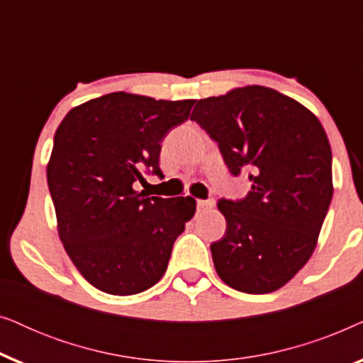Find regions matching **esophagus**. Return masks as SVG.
I'll return each instance as SVG.
<instances>
[{
  "label": "esophagus",
  "mask_w": 363,
  "mask_h": 363,
  "mask_svg": "<svg viewBox=\"0 0 363 363\" xmlns=\"http://www.w3.org/2000/svg\"><path fill=\"white\" fill-rule=\"evenodd\" d=\"M215 206V200H198V211H210Z\"/></svg>",
  "instance_id": "1"
}]
</instances>
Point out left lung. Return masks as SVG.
Returning <instances> with one entry per match:
<instances>
[{
	"label": "left lung",
	"instance_id": "obj_1",
	"mask_svg": "<svg viewBox=\"0 0 363 363\" xmlns=\"http://www.w3.org/2000/svg\"><path fill=\"white\" fill-rule=\"evenodd\" d=\"M228 168L250 173L242 200L218 201L225 236L211 245L221 281L246 294L281 289L314 252L329 210L332 150L314 113L264 86L200 99L191 112Z\"/></svg>",
	"mask_w": 363,
	"mask_h": 363
}]
</instances>
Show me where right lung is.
Here are the masks:
<instances>
[{"label": "right lung", "mask_w": 363, "mask_h": 363, "mask_svg": "<svg viewBox=\"0 0 363 363\" xmlns=\"http://www.w3.org/2000/svg\"><path fill=\"white\" fill-rule=\"evenodd\" d=\"M193 104L112 92L71 108L57 127L48 162L57 233L74 266L99 291L138 294L165 274L196 201L145 198L133 183L145 170L163 178L160 143L186 121Z\"/></svg>", "instance_id": "obj_1"}]
</instances>
